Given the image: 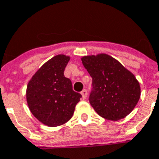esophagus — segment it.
Wrapping results in <instances>:
<instances>
[{
    "instance_id": "obj_1",
    "label": "esophagus",
    "mask_w": 159,
    "mask_h": 159,
    "mask_svg": "<svg viewBox=\"0 0 159 159\" xmlns=\"http://www.w3.org/2000/svg\"><path fill=\"white\" fill-rule=\"evenodd\" d=\"M81 95H82V98H83V100H85L87 98V95H88V92H87V90L85 89H83L82 91H81Z\"/></svg>"
}]
</instances>
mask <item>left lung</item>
Wrapping results in <instances>:
<instances>
[{
    "mask_svg": "<svg viewBox=\"0 0 159 159\" xmlns=\"http://www.w3.org/2000/svg\"><path fill=\"white\" fill-rule=\"evenodd\" d=\"M81 60L92 78L89 100L98 115L111 120L126 117L140 99V84L134 75L106 53Z\"/></svg>",
    "mask_w": 159,
    "mask_h": 159,
    "instance_id": "left-lung-1",
    "label": "left lung"
}]
</instances>
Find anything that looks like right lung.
<instances>
[{
    "label": "right lung",
    "mask_w": 159,
    "mask_h": 159,
    "mask_svg": "<svg viewBox=\"0 0 159 159\" xmlns=\"http://www.w3.org/2000/svg\"><path fill=\"white\" fill-rule=\"evenodd\" d=\"M69 56L58 54L46 62L28 82L27 101L39 121L58 126L71 119L82 95L73 90L71 80L64 75Z\"/></svg>",
    "instance_id": "obj_1"
}]
</instances>
